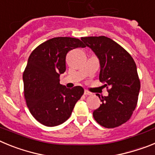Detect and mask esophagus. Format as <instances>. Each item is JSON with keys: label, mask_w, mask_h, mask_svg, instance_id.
<instances>
[{"label": "esophagus", "mask_w": 155, "mask_h": 155, "mask_svg": "<svg viewBox=\"0 0 155 155\" xmlns=\"http://www.w3.org/2000/svg\"><path fill=\"white\" fill-rule=\"evenodd\" d=\"M84 94H85V95H91V94H92V93L90 92V91H87V90H85Z\"/></svg>", "instance_id": "34e87169"}]
</instances>
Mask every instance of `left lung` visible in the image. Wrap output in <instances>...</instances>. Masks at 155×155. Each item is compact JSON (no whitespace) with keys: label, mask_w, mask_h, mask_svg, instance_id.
I'll list each match as a JSON object with an SVG mask.
<instances>
[{"label":"left lung","mask_w":155,"mask_h":155,"mask_svg":"<svg viewBox=\"0 0 155 155\" xmlns=\"http://www.w3.org/2000/svg\"><path fill=\"white\" fill-rule=\"evenodd\" d=\"M99 59V81L109 88L108 96L99 97L102 104L93 112L95 121L105 128H115L130 119L137 104L140 82L130 54L110 38L82 37ZM97 95V94H96Z\"/></svg>","instance_id":"8db88e82"}]
</instances>
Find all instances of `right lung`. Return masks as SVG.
Returning <instances> with one entry per match:
<instances>
[{
    "label": "right lung",
    "instance_id": "right-lung-1",
    "mask_svg": "<svg viewBox=\"0 0 155 155\" xmlns=\"http://www.w3.org/2000/svg\"><path fill=\"white\" fill-rule=\"evenodd\" d=\"M85 47L80 39L56 37L37 46L28 57L23 73L25 99L34 118L42 125L55 127L71 116L84 88H67L60 84L66 71V56L70 50Z\"/></svg>",
    "mask_w": 155,
    "mask_h": 155
}]
</instances>
